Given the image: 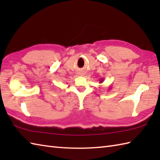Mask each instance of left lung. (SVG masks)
I'll return each instance as SVG.
<instances>
[{
	"label": "left lung",
	"mask_w": 160,
	"mask_h": 160,
	"mask_svg": "<svg viewBox=\"0 0 160 160\" xmlns=\"http://www.w3.org/2000/svg\"><path fill=\"white\" fill-rule=\"evenodd\" d=\"M104 81V78H101V80H100V83H102Z\"/></svg>",
	"instance_id": "8db88e82"
}]
</instances>
